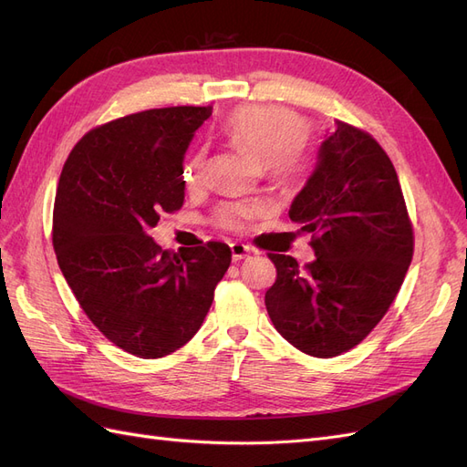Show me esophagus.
Listing matches in <instances>:
<instances>
[{
  "label": "esophagus",
  "instance_id": "obj_1",
  "mask_svg": "<svg viewBox=\"0 0 467 467\" xmlns=\"http://www.w3.org/2000/svg\"><path fill=\"white\" fill-rule=\"evenodd\" d=\"M232 247V257H234V261H242V259H247L249 257V253H251V249L245 245V244H232L230 245Z\"/></svg>",
  "mask_w": 467,
  "mask_h": 467
}]
</instances>
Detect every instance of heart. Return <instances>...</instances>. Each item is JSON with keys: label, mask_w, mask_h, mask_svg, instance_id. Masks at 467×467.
<instances>
[{"label": "heart", "mask_w": 467, "mask_h": 467, "mask_svg": "<svg viewBox=\"0 0 467 467\" xmlns=\"http://www.w3.org/2000/svg\"><path fill=\"white\" fill-rule=\"evenodd\" d=\"M307 122L294 110L271 105H247L232 110L222 122L223 138L247 151L282 189L300 187L309 169V155L302 140ZM206 151H194L181 169L182 187L189 192L199 191L206 181ZM266 214L263 202H225L218 208L220 228L242 232L253 218Z\"/></svg>", "instance_id": "obj_1"}]
</instances>
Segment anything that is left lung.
I'll list each match as a JSON object with an SVG mask.
<instances>
[{
    "instance_id": "left-lung-1",
    "label": "left lung",
    "mask_w": 467,
    "mask_h": 467,
    "mask_svg": "<svg viewBox=\"0 0 467 467\" xmlns=\"http://www.w3.org/2000/svg\"><path fill=\"white\" fill-rule=\"evenodd\" d=\"M290 220L312 234L316 259L268 253L276 266L265 306L276 331L309 357L331 358L372 333L398 296L415 235L388 153L348 122L319 148Z\"/></svg>"
}]
</instances>
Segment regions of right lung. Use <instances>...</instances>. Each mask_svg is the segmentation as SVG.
Masks as SVG:
<instances>
[{
  "instance_id": "1",
  "label": "right lung",
  "mask_w": 467,
  "mask_h": 467,
  "mask_svg": "<svg viewBox=\"0 0 467 467\" xmlns=\"http://www.w3.org/2000/svg\"><path fill=\"white\" fill-rule=\"evenodd\" d=\"M212 107L150 109L97 126L69 151L56 189L52 245L81 309L140 358L187 345L232 251L222 242L161 249L148 235L185 201L182 158Z\"/></svg>"
}]
</instances>
